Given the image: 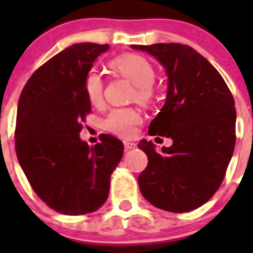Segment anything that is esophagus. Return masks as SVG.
Instances as JSON below:
<instances>
[{
  "instance_id": "obj_1",
  "label": "esophagus",
  "mask_w": 253,
  "mask_h": 253,
  "mask_svg": "<svg viewBox=\"0 0 253 253\" xmlns=\"http://www.w3.org/2000/svg\"><path fill=\"white\" fill-rule=\"evenodd\" d=\"M137 147L135 143H131V142H124V148L125 151H130V149H134Z\"/></svg>"
}]
</instances>
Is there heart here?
I'll use <instances>...</instances> for the list:
<instances>
[{"instance_id": "1", "label": "heart", "mask_w": 253, "mask_h": 253, "mask_svg": "<svg viewBox=\"0 0 253 253\" xmlns=\"http://www.w3.org/2000/svg\"><path fill=\"white\" fill-rule=\"evenodd\" d=\"M110 68L135 84V99L143 104H148L154 96L153 81L154 68L148 59L142 55L124 54L110 62ZM84 91L87 100L92 105L102 101L104 82L96 71H90L84 76ZM138 111L130 107L113 109L102 122V128L116 137L129 138L135 133V125L140 123Z\"/></svg>"}]
</instances>
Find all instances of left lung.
I'll return each mask as SVG.
<instances>
[{
  "label": "left lung",
  "mask_w": 253,
  "mask_h": 253,
  "mask_svg": "<svg viewBox=\"0 0 253 253\" xmlns=\"http://www.w3.org/2000/svg\"><path fill=\"white\" fill-rule=\"evenodd\" d=\"M153 55L167 75L166 101L149 124V135L171 138L156 151L138 144L148 165L138 177L142 195L172 213L202 207L219 189L236 144V109L231 91L211 64L189 45H131Z\"/></svg>",
  "instance_id": "left-lung-1"
}]
</instances>
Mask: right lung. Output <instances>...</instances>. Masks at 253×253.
<instances>
[{
	"instance_id": "add662e5",
	"label": "right lung",
	"mask_w": 253,
	"mask_h": 253,
	"mask_svg": "<svg viewBox=\"0 0 253 253\" xmlns=\"http://www.w3.org/2000/svg\"><path fill=\"white\" fill-rule=\"evenodd\" d=\"M109 44L68 46L38 68L17 104L15 148L37 195L67 215L99 209L109 196L110 176L124 153L123 142L102 134L90 147L80 138L91 111L84 76Z\"/></svg>"
}]
</instances>
